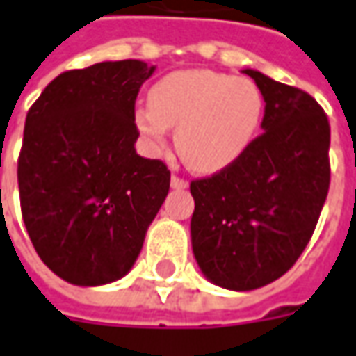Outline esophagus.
<instances>
[{
	"instance_id": "1",
	"label": "esophagus",
	"mask_w": 356,
	"mask_h": 356,
	"mask_svg": "<svg viewBox=\"0 0 356 356\" xmlns=\"http://www.w3.org/2000/svg\"><path fill=\"white\" fill-rule=\"evenodd\" d=\"M171 187H173V188H187L188 181L177 177V175H173V177H171Z\"/></svg>"
}]
</instances>
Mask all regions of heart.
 <instances>
[{
	"instance_id": "obj_1",
	"label": "heart",
	"mask_w": 356,
	"mask_h": 356,
	"mask_svg": "<svg viewBox=\"0 0 356 356\" xmlns=\"http://www.w3.org/2000/svg\"><path fill=\"white\" fill-rule=\"evenodd\" d=\"M147 107L134 113L147 147L161 154L168 128L188 168L214 173L236 163L259 132L265 97L248 77L210 70H183L158 79L147 91Z\"/></svg>"
}]
</instances>
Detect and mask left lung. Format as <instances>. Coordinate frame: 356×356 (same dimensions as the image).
<instances>
[{"label": "left lung", "mask_w": 356, "mask_h": 356, "mask_svg": "<svg viewBox=\"0 0 356 356\" xmlns=\"http://www.w3.org/2000/svg\"><path fill=\"white\" fill-rule=\"evenodd\" d=\"M265 97L263 134L229 168L191 183V243L202 275L255 290L296 263L330 191V122L306 91L243 70Z\"/></svg>", "instance_id": "1"}]
</instances>
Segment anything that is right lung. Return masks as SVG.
Masks as SVG:
<instances>
[{
    "label": "right lung",
    "instance_id": "obj_1",
    "mask_svg": "<svg viewBox=\"0 0 356 356\" xmlns=\"http://www.w3.org/2000/svg\"><path fill=\"white\" fill-rule=\"evenodd\" d=\"M156 66L101 62L52 79L26 113L19 156L23 222L60 279H122L169 193V169L136 154L134 103Z\"/></svg>",
    "mask_w": 356,
    "mask_h": 356
}]
</instances>
